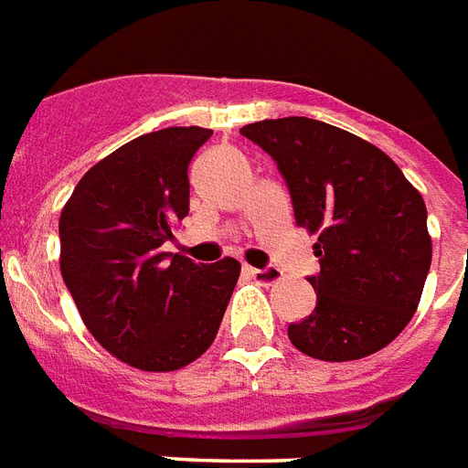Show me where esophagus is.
Masks as SVG:
<instances>
[{"mask_svg":"<svg viewBox=\"0 0 468 468\" xmlns=\"http://www.w3.org/2000/svg\"><path fill=\"white\" fill-rule=\"evenodd\" d=\"M245 272L252 277V280H258L260 284H274V282L282 280V272L277 267H265V270H258V267H245Z\"/></svg>","mask_w":468,"mask_h":468,"instance_id":"esophagus-1","label":"esophagus"}]
</instances>
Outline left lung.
Masks as SVG:
<instances>
[{
    "label": "left lung",
    "mask_w": 468,
    "mask_h": 468,
    "mask_svg": "<svg viewBox=\"0 0 468 468\" xmlns=\"http://www.w3.org/2000/svg\"><path fill=\"white\" fill-rule=\"evenodd\" d=\"M240 134L277 162L297 226L316 235V306L290 324L294 348L329 363L385 348L417 312L432 262L420 191L376 144L334 124L282 117Z\"/></svg>",
    "instance_id": "8db88e82"
}]
</instances>
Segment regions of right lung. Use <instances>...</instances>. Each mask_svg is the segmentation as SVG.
I'll return each mask as SVG.
<instances>
[{
    "mask_svg": "<svg viewBox=\"0 0 468 468\" xmlns=\"http://www.w3.org/2000/svg\"><path fill=\"white\" fill-rule=\"evenodd\" d=\"M213 130L166 127L132 139L78 181L60 210V274L80 319L115 358L169 373L218 334L240 262L164 252L188 216V164Z\"/></svg>",
    "mask_w": 468,
    "mask_h": 468,
    "instance_id": "add662e5",
    "label": "right lung"
}]
</instances>
